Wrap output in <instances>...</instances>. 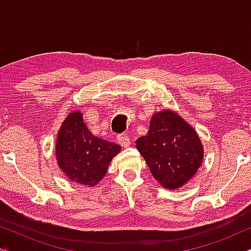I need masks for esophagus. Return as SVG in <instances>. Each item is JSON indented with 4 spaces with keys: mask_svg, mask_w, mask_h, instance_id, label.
Here are the masks:
<instances>
[{
    "mask_svg": "<svg viewBox=\"0 0 251 251\" xmlns=\"http://www.w3.org/2000/svg\"><path fill=\"white\" fill-rule=\"evenodd\" d=\"M118 143L121 145L122 147H129L130 144V138L128 135H126V133H121V135H118Z\"/></svg>",
    "mask_w": 251,
    "mask_h": 251,
    "instance_id": "34e87169",
    "label": "esophagus"
}]
</instances>
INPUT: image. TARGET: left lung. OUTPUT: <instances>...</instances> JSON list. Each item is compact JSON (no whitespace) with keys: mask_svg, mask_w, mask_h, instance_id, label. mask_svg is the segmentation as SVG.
Instances as JSON below:
<instances>
[{"mask_svg":"<svg viewBox=\"0 0 251 251\" xmlns=\"http://www.w3.org/2000/svg\"><path fill=\"white\" fill-rule=\"evenodd\" d=\"M136 147L153 177L169 190L186 184L203 160V146L197 131L169 109L152 116L149 133L136 140Z\"/></svg>","mask_w":251,"mask_h":251,"instance_id":"1","label":"left lung"}]
</instances>
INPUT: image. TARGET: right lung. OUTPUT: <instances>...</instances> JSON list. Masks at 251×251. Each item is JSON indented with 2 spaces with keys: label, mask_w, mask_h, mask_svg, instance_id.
<instances>
[{
  "label": "right lung",
  "mask_w": 251,
  "mask_h": 251,
  "mask_svg": "<svg viewBox=\"0 0 251 251\" xmlns=\"http://www.w3.org/2000/svg\"><path fill=\"white\" fill-rule=\"evenodd\" d=\"M120 151L118 144L92 135L80 112L67 115L57 136L59 168L68 179L90 187L104 178L112 159Z\"/></svg>",
  "instance_id": "1"
}]
</instances>
